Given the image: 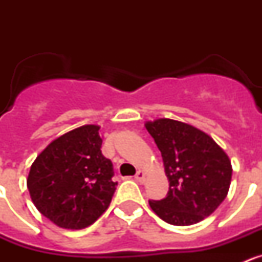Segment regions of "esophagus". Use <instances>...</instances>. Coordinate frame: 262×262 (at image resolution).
<instances>
[{"label":"esophagus","instance_id":"34e87169","mask_svg":"<svg viewBox=\"0 0 262 262\" xmlns=\"http://www.w3.org/2000/svg\"><path fill=\"white\" fill-rule=\"evenodd\" d=\"M135 180L138 182H144L145 173L143 172V170H138V172H136V174H135Z\"/></svg>","mask_w":262,"mask_h":262}]
</instances>
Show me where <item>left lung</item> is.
Here are the masks:
<instances>
[{"label": "left lung", "instance_id": "left-lung-1", "mask_svg": "<svg viewBox=\"0 0 262 262\" xmlns=\"http://www.w3.org/2000/svg\"><path fill=\"white\" fill-rule=\"evenodd\" d=\"M145 128L161 152L168 195L149 201L155 214L173 226H191L219 207L228 194L232 166L226 152L201 129L160 118Z\"/></svg>", "mask_w": 262, "mask_h": 262}]
</instances>
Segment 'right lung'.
Masks as SVG:
<instances>
[{
  "label": "right lung",
  "instance_id": "right-lung-1",
  "mask_svg": "<svg viewBox=\"0 0 262 262\" xmlns=\"http://www.w3.org/2000/svg\"><path fill=\"white\" fill-rule=\"evenodd\" d=\"M101 147L99 126L85 124L55 139L32 163L30 196L56 226L82 230L107 210L118 182Z\"/></svg>",
  "mask_w": 262,
  "mask_h": 262
}]
</instances>
